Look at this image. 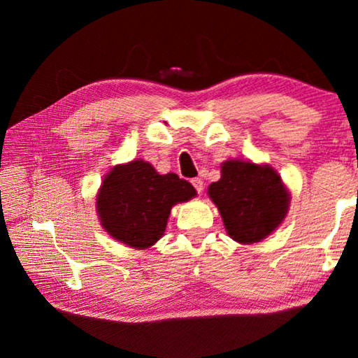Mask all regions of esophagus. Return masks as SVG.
<instances>
[{
	"label": "esophagus",
	"mask_w": 358,
	"mask_h": 358,
	"mask_svg": "<svg viewBox=\"0 0 358 358\" xmlns=\"http://www.w3.org/2000/svg\"><path fill=\"white\" fill-rule=\"evenodd\" d=\"M191 183L194 186V189L197 191V194H202V191H203V181L201 178H192Z\"/></svg>",
	"instance_id": "1"
}]
</instances>
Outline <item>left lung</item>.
I'll return each mask as SVG.
<instances>
[{
  "label": "left lung",
  "mask_w": 358,
  "mask_h": 358,
  "mask_svg": "<svg viewBox=\"0 0 358 358\" xmlns=\"http://www.w3.org/2000/svg\"><path fill=\"white\" fill-rule=\"evenodd\" d=\"M208 196L222 216L227 234L238 243H256L282 222L289 192L280 175L266 166L226 161L221 180L211 183Z\"/></svg>",
  "instance_id": "1"
}]
</instances>
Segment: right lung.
Instances as JSON below:
<instances>
[{"instance_id": "right-lung-1", "label": "right lung", "mask_w": 358, "mask_h": 358, "mask_svg": "<svg viewBox=\"0 0 358 358\" xmlns=\"http://www.w3.org/2000/svg\"><path fill=\"white\" fill-rule=\"evenodd\" d=\"M194 196L189 181L177 173L159 175L148 162L137 159L107 175L96 203L102 226L113 238L143 250L164 235L173 205Z\"/></svg>"}]
</instances>
